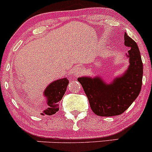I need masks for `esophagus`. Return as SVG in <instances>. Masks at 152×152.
I'll return each instance as SVG.
<instances>
[{
    "mask_svg": "<svg viewBox=\"0 0 152 152\" xmlns=\"http://www.w3.org/2000/svg\"><path fill=\"white\" fill-rule=\"evenodd\" d=\"M83 72H84L83 69H82V67H77V68L74 70V72H73V73H74V76L75 77H78V76H81V75L83 73Z\"/></svg>",
    "mask_w": 152,
    "mask_h": 152,
    "instance_id": "esophagus-1",
    "label": "esophagus"
}]
</instances>
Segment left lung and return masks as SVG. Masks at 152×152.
I'll return each instance as SVG.
<instances>
[{
    "mask_svg": "<svg viewBox=\"0 0 152 152\" xmlns=\"http://www.w3.org/2000/svg\"><path fill=\"white\" fill-rule=\"evenodd\" d=\"M124 45L129 47V66L122 76L107 84L100 77H80L90 106L96 115L103 117L119 115L125 112L139 96L142 87V62L137 43L124 34Z\"/></svg>",
    "mask_w": 152,
    "mask_h": 152,
    "instance_id": "obj_1",
    "label": "left lung"
}]
</instances>
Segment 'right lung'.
<instances>
[{
  "instance_id": "1",
  "label": "right lung",
  "mask_w": 152,
  "mask_h": 152,
  "mask_svg": "<svg viewBox=\"0 0 152 152\" xmlns=\"http://www.w3.org/2000/svg\"><path fill=\"white\" fill-rule=\"evenodd\" d=\"M68 83V79L63 78L54 81L45 88L44 96L46 97L48 108L45 109L41 115H52L59 110V102L66 91Z\"/></svg>"
}]
</instances>
